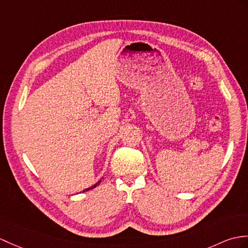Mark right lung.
I'll list each match as a JSON object with an SVG mask.
<instances>
[{
    "mask_svg": "<svg viewBox=\"0 0 248 248\" xmlns=\"http://www.w3.org/2000/svg\"><path fill=\"white\" fill-rule=\"evenodd\" d=\"M100 182H101V180H100L99 182H97V183L95 184V185H93V186H92V187H89V188H86V189H84L82 192H85V191H89V190H91V189H94L95 187H97L98 185H99V184H100Z\"/></svg>",
    "mask_w": 248,
    "mask_h": 248,
    "instance_id": "obj_1",
    "label": "right lung"
}]
</instances>
